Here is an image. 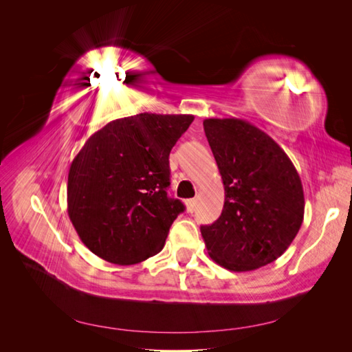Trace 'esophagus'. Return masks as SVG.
<instances>
[{"label": "esophagus", "instance_id": "obj_1", "mask_svg": "<svg viewBox=\"0 0 352 352\" xmlns=\"http://www.w3.org/2000/svg\"><path fill=\"white\" fill-rule=\"evenodd\" d=\"M185 204H186L188 212H194L195 208H197V199H188Z\"/></svg>", "mask_w": 352, "mask_h": 352}]
</instances>
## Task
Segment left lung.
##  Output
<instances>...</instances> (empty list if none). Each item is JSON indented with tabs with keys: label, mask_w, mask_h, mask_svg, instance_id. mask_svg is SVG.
I'll return each mask as SVG.
<instances>
[{
	"label": "left lung",
	"mask_w": 352,
	"mask_h": 352,
	"mask_svg": "<svg viewBox=\"0 0 352 352\" xmlns=\"http://www.w3.org/2000/svg\"><path fill=\"white\" fill-rule=\"evenodd\" d=\"M204 132L225 185V206L201 226L210 257L232 272L278 260L304 220L300 175L282 148L241 119H206Z\"/></svg>",
	"instance_id": "8db88e82"
}]
</instances>
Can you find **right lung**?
Returning a JSON list of instances; mask_svg holds the SVG:
<instances>
[{
    "label": "right lung",
    "instance_id": "1",
    "mask_svg": "<svg viewBox=\"0 0 352 352\" xmlns=\"http://www.w3.org/2000/svg\"><path fill=\"white\" fill-rule=\"evenodd\" d=\"M192 114L141 113L105 124L74 157L67 212L79 238L100 258L129 265L163 250L185 210L167 197L168 155Z\"/></svg>",
    "mask_w": 352,
    "mask_h": 352
}]
</instances>
